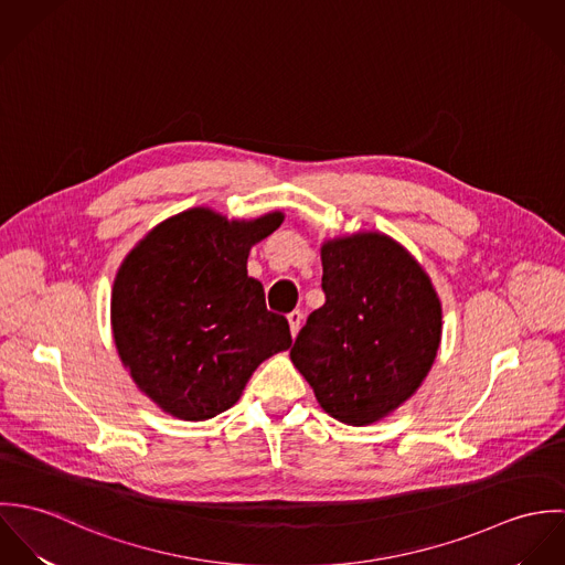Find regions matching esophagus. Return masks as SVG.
Instances as JSON below:
<instances>
[{"instance_id": "obj_1", "label": "esophagus", "mask_w": 565, "mask_h": 565, "mask_svg": "<svg viewBox=\"0 0 565 565\" xmlns=\"http://www.w3.org/2000/svg\"><path fill=\"white\" fill-rule=\"evenodd\" d=\"M287 320H289V328H291V337H296L298 330H300V323H302V313L300 311H291L287 316Z\"/></svg>"}]
</instances>
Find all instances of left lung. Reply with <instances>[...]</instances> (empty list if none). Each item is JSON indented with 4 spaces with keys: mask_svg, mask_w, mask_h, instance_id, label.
I'll return each instance as SVG.
<instances>
[{
    "mask_svg": "<svg viewBox=\"0 0 565 565\" xmlns=\"http://www.w3.org/2000/svg\"><path fill=\"white\" fill-rule=\"evenodd\" d=\"M323 307L291 361L334 419L372 424L415 394L441 341V305L403 245L359 233L322 245Z\"/></svg>",
    "mask_w": 565,
    "mask_h": 565,
    "instance_id": "obj_1",
    "label": "left lung"
}]
</instances>
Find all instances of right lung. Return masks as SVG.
Wrapping results in <instances>:
<instances>
[{
    "label": "right lung",
    "instance_id": "add662e5",
    "mask_svg": "<svg viewBox=\"0 0 565 565\" xmlns=\"http://www.w3.org/2000/svg\"><path fill=\"white\" fill-rule=\"evenodd\" d=\"M282 213L228 222L184 211L157 226L121 263L110 302L113 337L132 381L162 411L209 419L239 401L252 372L291 345L289 322L267 311L247 276L249 247Z\"/></svg>",
    "mask_w": 565,
    "mask_h": 565
}]
</instances>
